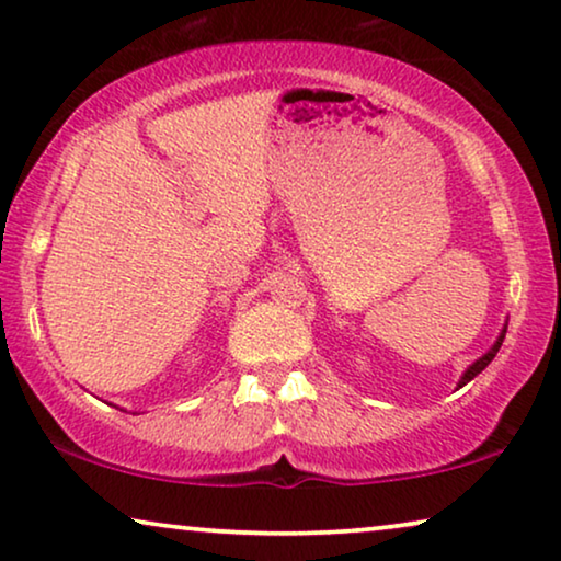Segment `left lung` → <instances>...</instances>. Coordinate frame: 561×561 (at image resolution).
<instances>
[{"label": "left lung", "instance_id": "1", "mask_svg": "<svg viewBox=\"0 0 561 561\" xmlns=\"http://www.w3.org/2000/svg\"><path fill=\"white\" fill-rule=\"evenodd\" d=\"M503 340H505V329H503V332H501V336H497V342L493 344V347H490V350L485 352V355H482V357L478 359V363H472L470 367H467V373L462 375V380H459V388H462V386H465V382H470V380L474 378V375H478V373H482V370H485V367H488L490 363H493V357L497 355V350H501V344H503Z\"/></svg>", "mask_w": 561, "mask_h": 561}]
</instances>
